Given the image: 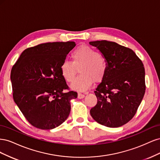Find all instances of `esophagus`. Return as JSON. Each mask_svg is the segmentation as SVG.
Wrapping results in <instances>:
<instances>
[{"instance_id":"esophagus-1","label":"esophagus","mask_w":160,"mask_h":160,"mask_svg":"<svg viewBox=\"0 0 160 160\" xmlns=\"http://www.w3.org/2000/svg\"><path fill=\"white\" fill-rule=\"evenodd\" d=\"M84 97H85V95L83 94H81V93H78V95H77V98L79 99L84 98Z\"/></svg>"}]
</instances>
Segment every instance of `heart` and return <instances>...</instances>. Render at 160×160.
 Returning <instances> with one entry per match:
<instances>
[{
    "label": "heart",
    "mask_w": 160,
    "mask_h": 160,
    "mask_svg": "<svg viewBox=\"0 0 160 160\" xmlns=\"http://www.w3.org/2000/svg\"><path fill=\"white\" fill-rule=\"evenodd\" d=\"M72 62L63 61L60 66L62 77L67 82L74 79L77 69L81 68V74L74 80L71 88L76 91L84 92L91 88L93 81H102L107 73L108 64L105 57L98 51L87 45L79 47L71 53Z\"/></svg>",
    "instance_id": "obj_1"
}]
</instances>
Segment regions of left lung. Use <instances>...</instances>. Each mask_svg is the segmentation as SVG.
Here are the masks:
<instances>
[{
    "label": "left lung",
    "mask_w": 160,
    "mask_h": 160,
    "mask_svg": "<svg viewBox=\"0 0 160 160\" xmlns=\"http://www.w3.org/2000/svg\"><path fill=\"white\" fill-rule=\"evenodd\" d=\"M107 61L108 71L95 94L98 103L91 117L109 128H118L133 118L146 90L145 69L132 50L108 41H91Z\"/></svg>",
    "instance_id": "8db88e82"
}]
</instances>
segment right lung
Masks as SVG:
<instances>
[{
    "instance_id": "1",
    "label": "right lung",
    "mask_w": 160,
    "mask_h": 160,
    "mask_svg": "<svg viewBox=\"0 0 160 160\" xmlns=\"http://www.w3.org/2000/svg\"><path fill=\"white\" fill-rule=\"evenodd\" d=\"M76 44L73 41L47 42L28 48L11 72L13 99L32 126L52 129L63 123L77 98L68 89L60 66Z\"/></svg>"
}]
</instances>
